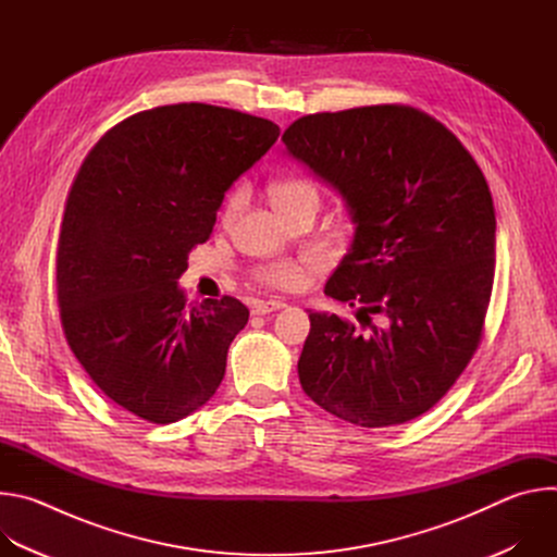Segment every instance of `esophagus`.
<instances>
[{
    "label": "esophagus",
    "mask_w": 557,
    "mask_h": 557,
    "mask_svg": "<svg viewBox=\"0 0 557 557\" xmlns=\"http://www.w3.org/2000/svg\"><path fill=\"white\" fill-rule=\"evenodd\" d=\"M286 304L284 301H280V299H256L253 301V306H251V312L253 314H269V312H275V310H280V308H284Z\"/></svg>",
    "instance_id": "1"
}]
</instances>
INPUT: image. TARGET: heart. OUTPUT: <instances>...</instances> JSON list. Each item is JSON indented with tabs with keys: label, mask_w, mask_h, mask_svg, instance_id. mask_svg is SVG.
Masks as SVG:
<instances>
[{
	"label": "heart",
	"mask_w": 557,
	"mask_h": 557,
	"mask_svg": "<svg viewBox=\"0 0 557 557\" xmlns=\"http://www.w3.org/2000/svg\"><path fill=\"white\" fill-rule=\"evenodd\" d=\"M271 198L275 207L286 215L290 213L297 205L306 200H320V189H317L310 181L306 178H286L280 181L271 187ZM247 202V187H235L222 209V218L231 220L237 215ZM324 267V258L320 253H306L295 260H277L273 264H267L264 269L258 271V280L282 290H295L301 288L312 273H317Z\"/></svg>",
	"instance_id": "1"
}]
</instances>
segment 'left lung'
<instances>
[{
    "mask_svg": "<svg viewBox=\"0 0 557 557\" xmlns=\"http://www.w3.org/2000/svg\"><path fill=\"white\" fill-rule=\"evenodd\" d=\"M282 140L346 200L352 245L324 293L361 304L363 326L308 312L299 383L348 423L412 421L443 399L481 342L496 269L487 181L443 123L410 106L308 114Z\"/></svg>",
    "mask_w": 557,
    "mask_h": 557,
    "instance_id": "8db88e82",
    "label": "left lung"
}]
</instances>
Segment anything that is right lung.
Wrapping results in <instances>:
<instances>
[{
  "label": "right lung",
  "instance_id": "right-lung-1",
  "mask_svg": "<svg viewBox=\"0 0 557 557\" xmlns=\"http://www.w3.org/2000/svg\"><path fill=\"white\" fill-rule=\"evenodd\" d=\"M277 136L273 121L237 110L163 106L106 132L78 170L57 249L61 326L99 389L134 417L168 425L215 394L249 308L228 295L185 306L178 277L226 189Z\"/></svg>",
  "mask_w": 557,
  "mask_h": 557
}]
</instances>
